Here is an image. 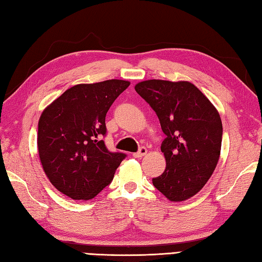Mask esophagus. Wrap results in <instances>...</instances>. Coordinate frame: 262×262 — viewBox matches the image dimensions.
<instances>
[{"label":"esophagus","instance_id":"esophagus-1","mask_svg":"<svg viewBox=\"0 0 262 262\" xmlns=\"http://www.w3.org/2000/svg\"><path fill=\"white\" fill-rule=\"evenodd\" d=\"M146 153H147L146 147H141L136 153L133 154V157H134V158H143L144 155H146Z\"/></svg>","mask_w":262,"mask_h":262}]
</instances>
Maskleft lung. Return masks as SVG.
<instances>
[{
  "mask_svg": "<svg viewBox=\"0 0 262 262\" xmlns=\"http://www.w3.org/2000/svg\"><path fill=\"white\" fill-rule=\"evenodd\" d=\"M135 90L157 113L165 134L161 151L166 168L153 185L170 202H185L202 190L220 160L219 111L188 81L147 80Z\"/></svg>",
  "mask_w": 262,
  "mask_h": 262,
  "instance_id": "left-lung-1",
  "label": "left lung"
}]
</instances>
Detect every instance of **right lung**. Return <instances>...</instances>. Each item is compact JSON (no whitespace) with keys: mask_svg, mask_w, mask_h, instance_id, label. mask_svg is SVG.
<instances>
[{"mask_svg":"<svg viewBox=\"0 0 262 262\" xmlns=\"http://www.w3.org/2000/svg\"><path fill=\"white\" fill-rule=\"evenodd\" d=\"M129 84L116 79L76 84L43 109L38 122L39 159L49 181L65 196L94 198L126 158L109 152L102 136L110 105Z\"/></svg>","mask_w":262,"mask_h":262,"instance_id":"obj_1","label":"right lung"}]
</instances>
